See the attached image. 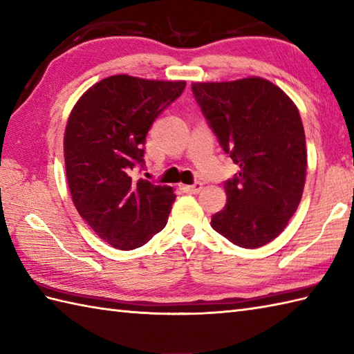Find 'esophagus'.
<instances>
[{
	"mask_svg": "<svg viewBox=\"0 0 354 354\" xmlns=\"http://www.w3.org/2000/svg\"><path fill=\"white\" fill-rule=\"evenodd\" d=\"M202 187H204V184H202V183H194L193 185H184V190H185L187 193L198 194V193L202 190Z\"/></svg>",
	"mask_w": 354,
	"mask_h": 354,
	"instance_id": "1",
	"label": "esophagus"
}]
</instances>
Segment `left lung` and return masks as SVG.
<instances>
[{
	"mask_svg": "<svg viewBox=\"0 0 354 354\" xmlns=\"http://www.w3.org/2000/svg\"><path fill=\"white\" fill-rule=\"evenodd\" d=\"M196 102L222 149L240 170L225 183L228 202L212 227L254 250L286 228L303 196L307 169L299 111L283 89L261 77L194 82Z\"/></svg>",
	"mask_w": 354,
	"mask_h": 354,
	"instance_id": "8db88e82",
	"label": "left lung"
}]
</instances>
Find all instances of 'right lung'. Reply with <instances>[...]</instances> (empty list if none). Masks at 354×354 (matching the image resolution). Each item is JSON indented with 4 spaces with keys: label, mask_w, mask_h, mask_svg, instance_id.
<instances>
[{
    "label": "right lung",
    "mask_w": 354,
    "mask_h": 354,
    "mask_svg": "<svg viewBox=\"0 0 354 354\" xmlns=\"http://www.w3.org/2000/svg\"><path fill=\"white\" fill-rule=\"evenodd\" d=\"M184 88V80L117 74L82 94L66 122L64 156L74 207L117 250L142 246L167 223L173 189L135 181L132 169L145 164L142 146L155 118Z\"/></svg>",
    "instance_id": "add662e5"
}]
</instances>
